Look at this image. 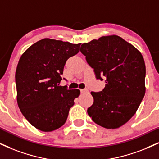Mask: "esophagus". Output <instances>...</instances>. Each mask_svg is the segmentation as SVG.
Wrapping results in <instances>:
<instances>
[{"mask_svg":"<svg viewBox=\"0 0 159 159\" xmlns=\"http://www.w3.org/2000/svg\"><path fill=\"white\" fill-rule=\"evenodd\" d=\"M81 90V92L83 94H85V93H89V90L87 89H80Z\"/></svg>","mask_w":159,"mask_h":159,"instance_id":"34e87169","label":"esophagus"}]
</instances>
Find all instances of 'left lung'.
Here are the masks:
<instances>
[{
    "mask_svg": "<svg viewBox=\"0 0 159 159\" xmlns=\"http://www.w3.org/2000/svg\"><path fill=\"white\" fill-rule=\"evenodd\" d=\"M81 52L97 79L106 84L91 94L94 103L87 113L96 124L115 129L135 114L145 94V64L142 53L119 36L111 35L82 44Z\"/></svg>",
    "mask_w": 159,
    "mask_h": 159,
    "instance_id": "left-lung-1",
    "label": "left lung"
}]
</instances>
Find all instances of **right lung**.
I'll return each instance as SVG.
<instances>
[{
    "mask_svg": "<svg viewBox=\"0 0 159 159\" xmlns=\"http://www.w3.org/2000/svg\"><path fill=\"white\" fill-rule=\"evenodd\" d=\"M81 44L45 38L24 52L15 73L20 111L34 127L44 132L61 127L79 89L59 86L64 67L80 51Z\"/></svg>",
    "mask_w": 159,
    "mask_h": 159,
    "instance_id": "obj_1",
    "label": "right lung"
}]
</instances>
